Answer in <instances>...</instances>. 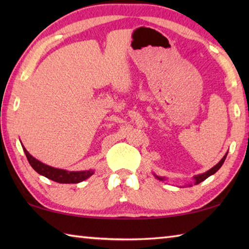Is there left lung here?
<instances>
[{"mask_svg":"<svg viewBox=\"0 0 249 249\" xmlns=\"http://www.w3.org/2000/svg\"><path fill=\"white\" fill-rule=\"evenodd\" d=\"M227 153H229V151H227ZM227 153L225 154V156L224 157H223L221 160H220V162L218 163H216L215 166H214L213 168H211L210 170H208L206 172H204V174H201V175H197V176H195V180H196V182H195V184H199L200 182H202V181H204L206 178H209L210 176H212V175H214L215 174V172L220 169V168L222 167V165L223 163H224V161H225V159H226V156H227ZM156 178L157 179H159V180H163L165 178H161V177H158V176H155ZM191 187V184H189Z\"/></svg>","mask_w":249,"mask_h":249,"instance_id":"1","label":"left lung"}]
</instances>
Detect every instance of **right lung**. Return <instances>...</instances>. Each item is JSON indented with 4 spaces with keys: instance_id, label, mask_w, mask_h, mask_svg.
<instances>
[{
    "instance_id": "1",
    "label": "right lung",
    "mask_w": 249,
    "mask_h": 249,
    "mask_svg": "<svg viewBox=\"0 0 249 249\" xmlns=\"http://www.w3.org/2000/svg\"><path fill=\"white\" fill-rule=\"evenodd\" d=\"M23 146V145H22ZM24 153L26 155L29 165L33 167V169L39 175L46 177L53 181H56L59 183H79L81 181L86 180L94 174L93 170H86V171H67L64 169H58V168L50 167L45 165L39 160L34 158L33 156L28 153L26 148L23 146Z\"/></svg>"
}]
</instances>
